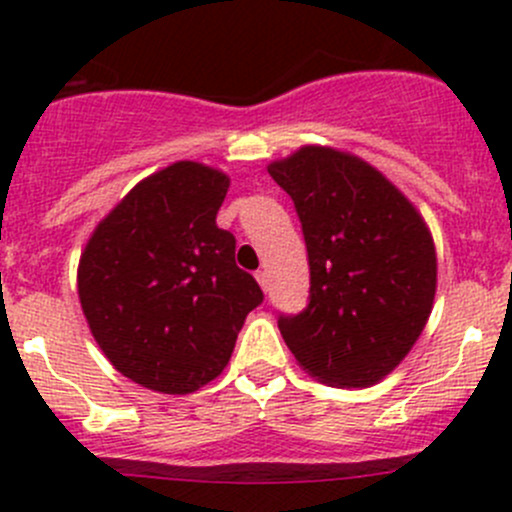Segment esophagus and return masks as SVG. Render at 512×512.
Listing matches in <instances>:
<instances>
[{
    "label": "esophagus",
    "instance_id": "esophagus-1",
    "mask_svg": "<svg viewBox=\"0 0 512 512\" xmlns=\"http://www.w3.org/2000/svg\"><path fill=\"white\" fill-rule=\"evenodd\" d=\"M255 277H257V282H260V287L267 292V289H270V277H267V272L260 270Z\"/></svg>",
    "mask_w": 512,
    "mask_h": 512
}]
</instances>
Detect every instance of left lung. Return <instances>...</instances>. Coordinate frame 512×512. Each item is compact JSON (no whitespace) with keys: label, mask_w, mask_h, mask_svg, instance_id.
Segmentation results:
<instances>
[{"label":"left lung","mask_w":512,"mask_h":512,"mask_svg":"<svg viewBox=\"0 0 512 512\" xmlns=\"http://www.w3.org/2000/svg\"><path fill=\"white\" fill-rule=\"evenodd\" d=\"M267 173L294 200L309 257V304L280 317L282 339L322 384H379L431 317V230L381 170L339 148L302 146Z\"/></svg>","instance_id":"left-lung-1"}]
</instances>
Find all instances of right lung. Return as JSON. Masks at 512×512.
Here are the masks:
<instances>
[{
  "label": "right lung",
  "instance_id": "1",
  "mask_svg": "<svg viewBox=\"0 0 512 512\" xmlns=\"http://www.w3.org/2000/svg\"><path fill=\"white\" fill-rule=\"evenodd\" d=\"M230 178L178 160L143 178L96 225L79 260V299L106 359L160 394H193L223 374L262 302L215 218Z\"/></svg>",
  "mask_w": 512,
  "mask_h": 512
}]
</instances>
